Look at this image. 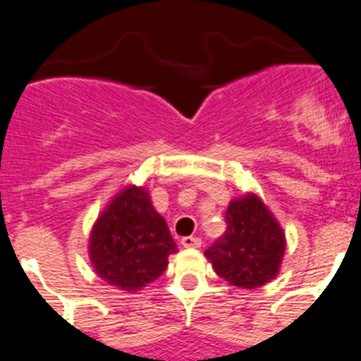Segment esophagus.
<instances>
[{
  "instance_id": "34e87169",
  "label": "esophagus",
  "mask_w": 361,
  "mask_h": 361,
  "mask_svg": "<svg viewBox=\"0 0 361 361\" xmlns=\"http://www.w3.org/2000/svg\"><path fill=\"white\" fill-rule=\"evenodd\" d=\"M181 245L187 248H197L201 247V238L197 236H183L181 238Z\"/></svg>"
}]
</instances>
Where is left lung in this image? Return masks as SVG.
Instances as JSON below:
<instances>
[{"label":"left lung","mask_w":361,"mask_h":361,"mask_svg":"<svg viewBox=\"0 0 361 361\" xmlns=\"http://www.w3.org/2000/svg\"><path fill=\"white\" fill-rule=\"evenodd\" d=\"M226 233L204 250L216 275L229 284L254 289L279 274L286 240L261 199L247 195L229 204Z\"/></svg>","instance_id":"8db88e82"}]
</instances>
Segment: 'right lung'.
<instances>
[{
    "label": "right lung",
    "mask_w": 361,
    "mask_h": 361,
    "mask_svg": "<svg viewBox=\"0 0 361 361\" xmlns=\"http://www.w3.org/2000/svg\"><path fill=\"white\" fill-rule=\"evenodd\" d=\"M176 243L148 192L128 187L99 216L90 238L95 271L111 286L137 291L159 279Z\"/></svg>",
    "instance_id": "1"
}]
</instances>
